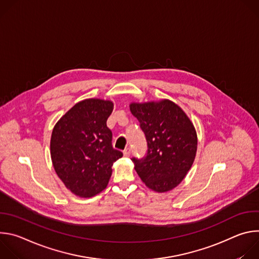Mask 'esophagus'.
Returning <instances> with one entry per match:
<instances>
[{
	"instance_id": "1",
	"label": "esophagus",
	"mask_w": 259,
	"mask_h": 259,
	"mask_svg": "<svg viewBox=\"0 0 259 259\" xmlns=\"http://www.w3.org/2000/svg\"><path fill=\"white\" fill-rule=\"evenodd\" d=\"M130 154H131V150L129 149V147H127V149L124 151V156L125 157H129Z\"/></svg>"
}]
</instances>
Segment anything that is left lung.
<instances>
[{"instance_id":"left-lung-1","label":"left lung","mask_w":259,"mask_h":259,"mask_svg":"<svg viewBox=\"0 0 259 259\" xmlns=\"http://www.w3.org/2000/svg\"><path fill=\"white\" fill-rule=\"evenodd\" d=\"M139 121L147 151L131 160L141 180L150 189L164 193L182 181L197 153V133L183 110L170 100L130 104Z\"/></svg>"}]
</instances>
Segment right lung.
<instances>
[{
    "label": "right lung",
    "mask_w": 259,
    "mask_h": 259,
    "mask_svg": "<svg viewBox=\"0 0 259 259\" xmlns=\"http://www.w3.org/2000/svg\"><path fill=\"white\" fill-rule=\"evenodd\" d=\"M112 101L86 99L73 105L55 125L50 142L51 159L58 177L73 194L89 198L103 191L114 162L123 153L112 144L106 126Z\"/></svg>",
    "instance_id": "obj_1"
}]
</instances>
